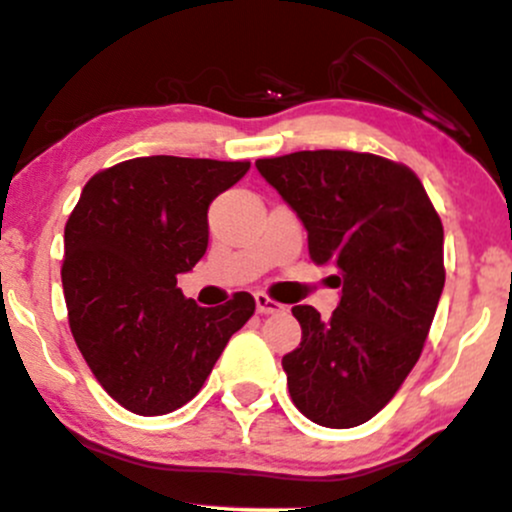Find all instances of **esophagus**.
Returning <instances> with one entry per match:
<instances>
[{
  "label": "esophagus",
  "instance_id": "34e87169",
  "mask_svg": "<svg viewBox=\"0 0 512 512\" xmlns=\"http://www.w3.org/2000/svg\"><path fill=\"white\" fill-rule=\"evenodd\" d=\"M255 303H257V313H262V316H269V313L284 311L282 303L269 299L267 294H255Z\"/></svg>",
  "mask_w": 512,
  "mask_h": 512
}]
</instances>
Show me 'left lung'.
<instances>
[{"label":"left lung","mask_w":512,"mask_h":512,"mask_svg":"<svg viewBox=\"0 0 512 512\" xmlns=\"http://www.w3.org/2000/svg\"><path fill=\"white\" fill-rule=\"evenodd\" d=\"M308 230V255L338 269V308L294 306L284 355L291 401L323 428H355L396 396L423 352L445 286V230L411 167L355 150L255 162Z\"/></svg>","instance_id":"1"}]
</instances>
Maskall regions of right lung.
I'll use <instances>...</instances> for the list:
<instances>
[{"instance_id":"right-lung-1","label":"right lung","mask_w":512,"mask_h":512,"mask_svg":"<svg viewBox=\"0 0 512 512\" xmlns=\"http://www.w3.org/2000/svg\"><path fill=\"white\" fill-rule=\"evenodd\" d=\"M247 170V160L153 155L84 184L65 223L67 320L94 379L126 411L165 415L192 401L255 313L247 291L201 308L177 289L209 245V204Z\"/></svg>"}]
</instances>
